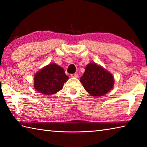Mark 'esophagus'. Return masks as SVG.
I'll list each match as a JSON object with an SVG mask.
<instances>
[{
	"mask_svg": "<svg viewBox=\"0 0 147 147\" xmlns=\"http://www.w3.org/2000/svg\"><path fill=\"white\" fill-rule=\"evenodd\" d=\"M71 76L73 77V78H78V74H76V73L72 74H71Z\"/></svg>",
	"mask_w": 147,
	"mask_h": 147,
	"instance_id": "34e87169",
	"label": "esophagus"
}]
</instances>
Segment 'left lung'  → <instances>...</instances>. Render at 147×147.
<instances>
[{
	"instance_id": "8db88e82",
	"label": "left lung",
	"mask_w": 147,
	"mask_h": 147,
	"mask_svg": "<svg viewBox=\"0 0 147 147\" xmlns=\"http://www.w3.org/2000/svg\"><path fill=\"white\" fill-rule=\"evenodd\" d=\"M80 81L86 91L94 96H101L113 89V76L94 63L88 65Z\"/></svg>"
}]
</instances>
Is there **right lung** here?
Wrapping results in <instances>:
<instances>
[{
    "label": "right lung",
    "mask_w": 147,
    "mask_h": 147,
    "mask_svg": "<svg viewBox=\"0 0 147 147\" xmlns=\"http://www.w3.org/2000/svg\"><path fill=\"white\" fill-rule=\"evenodd\" d=\"M68 78L63 68L55 63H51L35 74L34 87L42 94H53L62 89Z\"/></svg>",
    "instance_id": "right-lung-1"
}]
</instances>
